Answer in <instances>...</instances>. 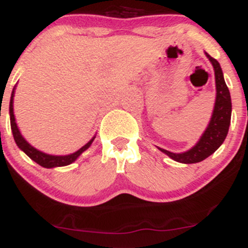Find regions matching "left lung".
<instances>
[{"label":"left lung","instance_id":"1","mask_svg":"<svg viewBox=\"0 0 248 248\" xmlns=\"http://www.w3.org/2000/svg\"><path fill=\"white\" fill-rule=\"evenodd\" d=\"M205 54L212 64L213 70H215L216 91H217L215 108H213L210 124H208L207 128L205 129L202 136L200 137L198 143L184 153H170L165 149L158 148V150L170 156L172 160L180 163H196L207 158L222 145L223 141L227 138L228 131H229L230 119H232L230 92L224 81V76H223V71L219 63L215 58L211 57L208 53L205 52Z\"/></svg>","mask_w":248,"mask_h":248}]
</instances>
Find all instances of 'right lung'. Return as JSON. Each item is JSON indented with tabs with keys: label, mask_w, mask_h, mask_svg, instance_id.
<instances>
[{
	"label": "right lung",
	"mask_w": 248,
	"mask_h": 248,
	"mask_svg": "<svg viewBox=\"0 0 248 248\" xmlns=\"http://www.w3.org/2000/svg\"><path fill=\"white\" fill-rule=\"evenodd\" d=\"M14 92H16V86H14L13 91H12L11 95V102H9V117H11V128L12 133H13L14 140H16V145L20 149L21 151L26 154L29 157L32 161H35L36 163H38L40 166L45 168H54V167H63V166H68L70 163L75 162L78 158V156L83 153V151L87 150L91 146V144L94 140L95 136L88 141L87 144L82 146V148L78 149V151L73 154H69V155H49V154H46L43 151L38 150V149L33 148L30 143L26 141V139L21 136L20 131L18 128V124L16 122V117H14V109H13V98H14Z\"/></svg>",
	"instance_id": "add662e5"
}]
</instances>
